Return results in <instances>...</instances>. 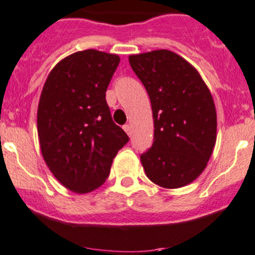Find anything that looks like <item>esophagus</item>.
<instances>
[{
    "instance_id": "esophagus-1",
    "label": "esophagus",
    "mask_w": 255,
    "mask_h": 255,
    "mask_svg": "<svg viewBox=\"0 0 255 255\" xmlns=\"http://www.w3.org/2000/svg\"><path fill=\"white\" fill-rule=\"evenodd\" d=\"M123 129L126 130V133H127V134H130V126L129 125L123 126Z\"/></svg>"
}]
</instances>
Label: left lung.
Here are the masks:
<instances>
[{"instance_id":"obj_1","label":"left lung","mask_w":255,"mask_h":255,"mask_svg":"<svg viewBox=\"0 0 255 255\" xmlns=\"http://www.w3.org/2000/svg\"><path fill=\"white\" fill-rule=\"evenodd\" d=\"M149 95L154 142L140 155L146 176L161 187L194 181L213 151L217 116L210 90L196 69L170 50L129 56Z\"/></svg>"}]
</instances>
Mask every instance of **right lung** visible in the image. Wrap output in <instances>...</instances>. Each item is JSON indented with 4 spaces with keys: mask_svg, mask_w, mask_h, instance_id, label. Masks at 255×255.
<instances>
[{
    "mask_svg": "<svg viewBox=\"0 0 255 255\" xmlns=\"http://www.w3.org/2000/svg\"><path fill=\"white\" fill-rule=\"evenodd\" d=\"M120 64L115 54L78 51L50 71L38 106L43 158L69 190L86 194L110 175L113 158L128 143L112 121L106 91Z\"/></svg>",
    "mask_w": 255,
    "mask_h": 255,
    "instance_id": "right-lung-1",
    "label": "right lung"
}]
</instances>
